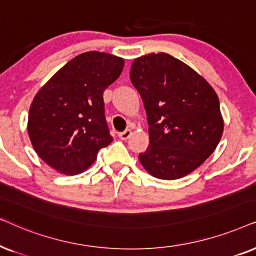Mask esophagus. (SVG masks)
Segmentation results:
<instances>
[{
	"label": "esophagus",
	"instance_id": "esophagus-1",
	"mask_svg": "<svg viewBox=\"0 0 256 256\" xmlns=\"http://www.w3.org/2000/svg\"><path fill=\"white\" fill-rule=\"evenodd\" d=\"M131 134H132L131 130H125L124 132H120L118 136H119V138L122 139V140H126V139H128L131 137Z\"/></svg>",
	"mask_w": 256,
	"mask_h": 256
}]
</instances>
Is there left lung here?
I'll list each match as a JSON object with an SVG mask.
<instances>
[{"mask_svg":"<svg viewBox=\"0 0 256 256\" xmlns=\"http://www.w3.org/2000/svg\"><path fill=\"white\" fill-rule=\"evenodd\" d=\"M148 114L150 145L139 162L158 179L182 178L214 152L224 132L218 94L182 60L165 52L134 60L130 71Z\"/></svg>","mask_w":256,"mask_h":256,"instance_id":"left-lung-1","label":"left lung"}]
</instances>
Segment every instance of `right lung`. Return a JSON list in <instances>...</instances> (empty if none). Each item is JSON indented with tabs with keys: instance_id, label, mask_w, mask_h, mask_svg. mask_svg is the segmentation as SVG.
<instances>
[{
	"instance_id": "1",
	"label": "right lung",
	"mask_w": 256,
	"mask_h": 256,
	"mask_svg": "<svg viewBox=\"0 0 256 256\" xmlns=\"http://www.w3.org/2000/svg\"><path fill=\"white\" fill-rule=\"evenodd\" d=\"M124 60L88 51L57 71L30 105L28 134L44 162L74 176L97 159L114 138L105 120L103 94L120 76Z\"/></svg>"
}]
</instances>
